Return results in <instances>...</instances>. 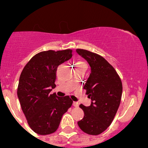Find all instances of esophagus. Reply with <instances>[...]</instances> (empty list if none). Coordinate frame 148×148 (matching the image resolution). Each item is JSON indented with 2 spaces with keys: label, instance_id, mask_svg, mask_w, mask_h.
Here are the masks:
<instances>
[{
  "label": "esophagus",
  "instance_id": "obj_1",
  "mask_svg": "<svg viewBox=\"0 0 148 148\" xmlns=\"http://www.w3.org/2000/svg\"><path fill=\"white\" fill-rule=\"evenodd\" d=\"M79 102H73V106H74V107H79Z\"/></svg>",
  "mask_w": 148,
  "mask_h": 148
}]
</instances>
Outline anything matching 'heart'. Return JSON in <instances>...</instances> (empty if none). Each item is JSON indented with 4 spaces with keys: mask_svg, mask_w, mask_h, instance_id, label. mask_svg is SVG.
<instances>
[{
    "mask_svg": "<svg viewBox=\"0 0 148 148\" xmlns=\"http://www.w3.org/2000/svg\"><path fill=\"white\" fill-rule=\"evenodd\" d=\"M77 63H82V62H77Z\"/></svg>",
    "mask_w": 148,
    "mask_h": 148,
    "instance_id": "1",
    "label": "heart"
}]
</instances>
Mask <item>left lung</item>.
I'll list each match as a JSON object with an SVG mask.
<instances>
[{
    "label": "left lung",
    "mask_w": 148,
    "mask_h": 148,
    "mask_svg": "<svg viewBox=\"0 0 148 148\" xmlns=\"http://www.w3.org/2000/svg\"><path fill=\"white\" fill-rule=\"evenodd\" d=\"M77 52L84 58L91 66L89 77L84 86L92 104L79 105L84 116L78 125L85 133L98 135L111 125L120 107L122 84L116 70L104 57L85 49Z\"/></svg>",
    "instance_id": "8db88e82"
}]
</instances>
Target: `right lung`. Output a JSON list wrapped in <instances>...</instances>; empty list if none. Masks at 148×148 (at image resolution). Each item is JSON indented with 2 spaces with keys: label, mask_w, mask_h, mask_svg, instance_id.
<instances>
[{
  "label": "right lung",
  "mask_w": 148,
  "mask_h": 148,
  "mask_svg": "<svg viewBox=\"0 0 148 148\" xmlns=\"http://www.w3.org/2000/svg\"><path fill=\"white\" fill-rule=\"evenodd\" d=\"M72 50H49L34 55L23 68L17 89L22 111L30 127L38 135L57 130L64 113L72 105L69 96L49 94L56 86L58 66L72 56Z\"/></svg>",
  "instance_id": "add662e5"
}]
</instances>
